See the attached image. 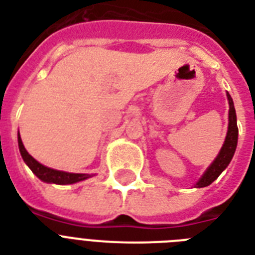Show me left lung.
I'll return each mask as SVG.
<instances>
[{"mask_svg": "<svg viewBox=\"0 0 255 255\" xmlns=\"http://www.w3.org/2000/svg\"><path fill=\"white\" fill-rule=\"evenodd\" d=\"M226 95H228V102H229V127H228L225 143L222 145L221 151H220L218 156L216 157V160L210 164V167L205 170V173L202 174L201 178L196 182V188H204V186L210 185L222 173V170L229 165V163L233 159L236 148H237L238 127L236 108H234L232 96L229 94H226Z\"/></svg>", "mask_w": 255, "mask_h": 255, "instance_id": "1", "label": "left lung"}]
</instances>
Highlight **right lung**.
I'll return each instance as SVG.
<instances>
[{
  "mask_svg": "<svg viewBox=\"0 0 255 255\" xmlns=\"http://www.w3.org/2000/svg\"><path fill=\"white\" fill-rule=\"evenodd\" d=\"M18 147H19V152H21L22 159L26 163V165L42 181L50 182V184H58V185H66V184H74V182L83 181L86 178L91 177V174L69 173V172H63V170L51 169V168H47L45 165H42L41 163H38L33 156L29 155V152L26 151L25 147H23L19 132H18Z\"/></svg>",
  "mask_w": 255,
  "mask_h": 255,
  "instance_id": "right-lung-1",
  "label": "right lung"
}]
</instances>
